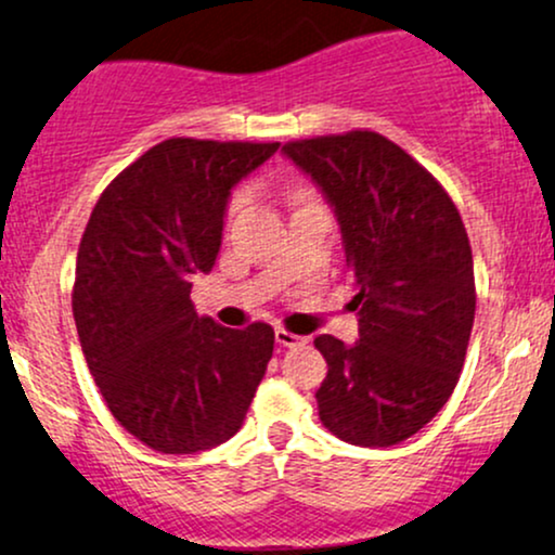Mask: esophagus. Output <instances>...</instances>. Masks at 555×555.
<instances>
[{
  "label": "esophagus",
  "mask_w": 555,
  "mask_h": 555,
  "mask_svg": "<svg viewBox=\"0 0 555 555\" xmlns=\"http://www.w3.org/2000/svg\"><path fill=\"white\" fill-rule=\"evenodd\" d=\"M276 341L282 344V347H302V344H308V336L292 334V331L286 328H276Z\"/></svg>",
  "instance_id": "obj_1"
}]
</instances>
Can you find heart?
<instances>
[{"mask_svg": "<svg viewBox=\"0 0 555 555\" xmlns=\"http://www.w3.org/2000/svg\"><path fill=\"white\" fill-rule=\"evenodd\" d=\"M237 206H240V197H234V201H232V206H229V214H232V211H237Z\"/></svg>", "mask_w": 555, "mask_h": 555, "instance_id": "obj_1", "label": "heart"}]
</instances>
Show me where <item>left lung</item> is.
I'll return each instance as SVG.
<instances>
[{
  "mask_svg": "<svg viewBox=\"0 0 555 555\" xmlns=\"http://www.w3.org/2000/svg\"><path fill=\"white\" fill-rule=\"evenodd\" d=\"M341 224L360 339L315 336L328 373L318 417L341 441L393 446L428 425L460 380L475 323L473 247L443 184L373 130L284 143Z\"/></svg>",
  "mask_w": 555,
  "mask_h": 555,
  "instance_id": "left-lung-1",
  "label": "left lung"
}]
</instances>
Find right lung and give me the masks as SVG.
<instances>
[{
  "label": "right lung",
  "instance_id": "obj_1",
  "mask_svg": "<svg viewBox=\"0 0 555 555\" xmlns=\"http://www.w3.org/2000/svg\"><path fill=\"white\" fill-rule=\"evenodd\" d=\"M279 143L169 138L95 201L75 263L73 315L88 371L127 433L193 454L240 430L273 328L197 318L190 279L211 271L229 190Z\"/></svg>",
  "mask_w": 555,
  "mask_h": 555
}]
</instances>
